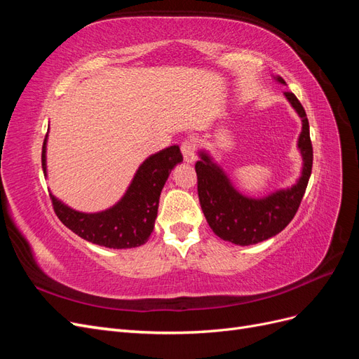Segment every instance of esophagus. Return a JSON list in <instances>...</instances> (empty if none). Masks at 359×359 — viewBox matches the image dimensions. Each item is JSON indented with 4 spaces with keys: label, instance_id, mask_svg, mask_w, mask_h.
I'll list each match as a JSON object with an SVG mask.
<instances>
[{
    "label": "esophagus",
    "instance_id": "obj_1",
    "mask_svg": "<svg viewBox=\"0 0 359 359\" xmlns=\"http://www.w3.org/2000/svg\"><path fill=\"white\" fill-rule=\"evenodd\" d=\"M181 153H182L184 160H186L187 163H193L194 160H196V144H194L191 139H186L181 144Z\"/></svg>",
    "mask_w": 359,
    "mask_h": 359
}]
</instances>
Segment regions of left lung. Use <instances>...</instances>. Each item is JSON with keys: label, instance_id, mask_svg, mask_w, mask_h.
<instances>
[{"label": "left lung", "instance_id": "obj_1", "mask_svg": "<svg viewBox=\"0 0 359 359\" xmlns=\"http://www.w3.org/2000/svg\"><path fill=\"white\" fill-rule=\"evenodd\" d=\"M276 79L280 83H286L280 76ZM285 95L302 121L298 148L304 166L295 186L271 193L262 199H253L238 191L226 173L203 151H201V160L194 165L203 215L212 232L224 241L236 245L265 241L283 231L299 208L311 175L313 147L306 111L295 94L285 93Z\"/></svg>", "mask_w": 359, "mask_h": 359}]
</instances>
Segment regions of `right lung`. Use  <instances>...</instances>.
Returning <instances> with one entry per match:
<instances>
[{"label": "right lung", "instance_id": "right-lung-1", "mask_svg": "<svg viewBox=\"0 0 359 359\" xmlns=\"http://www.w3.org/2000/svg\"><path fill=\"white\" fill-rule=\"evenodd\" d=\"M46 142L41 149V168L46 175ZM182 161L178 145L165 148L139 166L123 199L112 208L85 214L69 208L50 194L53 211L64 226L83 240L107 248H133L148 241L154 229L158 199L170 170Z\"/></svg>", "mask_w": 359, "mask_h": 359}]
</instances>
